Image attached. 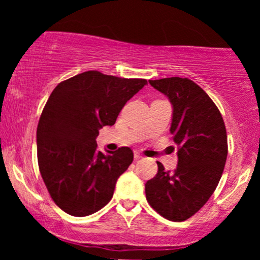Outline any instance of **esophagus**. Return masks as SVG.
I'll return each instance as SVG.
<instances>
[{"mask_svg": "<svg viewBox=\"0 0 260 260\" xmlns=\"http://www.w3.org/2000/svg\"><path fill=\"white\" fill-rule=\"evenodd\" d=\"M134 159H136V160L142 159V154L138 153V151H134Z\"/></svg>", "mask_w": 260, "mask_h": 260, "instance_id": "obj_1", "label": "esophagus"}]
</instances>
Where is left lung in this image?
<instances>
[{
    "label": "left lung",
    "instance_id": "8db88e82",
    "mask_svg": "<svg viewBox=\"0 0 260 260\" xmlns=\"http://www.w3.org/2000/svg\"><path fill=\"white\" fill-rule=\"evenodd\" d=\"M149 83L174 109L170 132L178 162L170 172L157 161V174L145 183V196L161 216L184 221L208 202L221 178L228 157L225 123L214 101L193 80L171 77Z\"/></svg>",
    "mask_w": 260,
    "mask_h": 260
}]
</instances>
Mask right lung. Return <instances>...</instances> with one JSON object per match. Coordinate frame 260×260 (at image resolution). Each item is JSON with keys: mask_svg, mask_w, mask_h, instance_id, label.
<instances>
[{"mask_svg": "<svg viewBox=\"0 0 260 260\" xmlns=\"http://www.w3.org/2000/svg\"><path fill=\"white\" fill-rule=\"evenodd\" d=\"M145 84V79L88 71L53 89L38 124V162L52 201L64 213L88 216L111 201L133 151L122 147L103 154L96 137L100 128L115 124L122 107Z\"/></svg>", "mask_w": 260, "mask_h": 260, "instance_id": "1", "label": "right lung"}]
</instances>
